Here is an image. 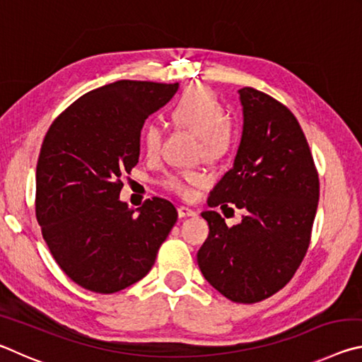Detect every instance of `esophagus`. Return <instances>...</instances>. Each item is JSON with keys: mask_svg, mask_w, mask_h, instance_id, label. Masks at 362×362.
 Returning a JSON list of instances; mask_svg holds the SVG:
<instances>
[{"mask_svg": "<svg viewBox=\"0 0 362 362\" xmlns=\"http://www.w3.org/2000/svg\"><path fill=\"white\" fill-rule=\"evenodd\" d=\"M177 212H179V217H180V218L196 216V211H193L192 207H188V206H180L179 209H177Z\"/></svg>", "mask_w": 362, "mask_h": 362, "instance_id": "1", "label": "esophagus"}]
</instances>
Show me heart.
Listing matches in <instances>:
<instances>
[{"label": "heart", "mask_w": 362, "mask_h": 362, "mask_svg": "<svg viewBox=\"0 0 362 362\" xmlns=\"http://www.w3.org/2000/svg\"><path fill=\"white\" fill-rule=\"evenodd\" d=\"M170 118L177 126L185 127L199 137V148L206 159L222 158L233 142V126L226 118L222 103L204 86H194L187 89L170 110ZM142 146L148 156L156 155L161 144V129L153 122L144 126ZM206 175L201 170H183L180 174L166 177L164 187L170 192L188 196L192 187L203 185Z\"/></svg>", "instance_id": "obj_1"}]
</instances>
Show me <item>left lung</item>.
Segmentation results:
<instances>
[{
    "mask_svg": "<svg viewBox=\"0 0 362 362\" xmlns=\"http://www.w3.org/2000/svg\"><path fill=\"white\" fill-rule=\"evenodd\" d=\"M243 136L233 168L209 194L211 207L243 209L226 226L216 211L201 216L209 236L198 265L214 289L238 303H255L289 283L310 246L320 179L308 142L283 103L252 88L238 90Z\"/></svg>",
    "mask_w": 362,
    "mask_h": 362,
    "instance_id": "left-lung-1",
    "label": "left lung"
}]
</instances>
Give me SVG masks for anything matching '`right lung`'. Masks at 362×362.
<instances>
[{"mask_svg":"<svg viewBox=\"0 0 362 362\" xmlns=\"http://www.w3.org/2000/svg\"><path fill=\"white\" fill-rule=\"evenodd\" d=\"M179 83L121 79L71 103L49 127L36 164V218L66 276L113 293L142 279L177 222L168 199L139 209L119 199L121 177L139 163L140 131Z\"/></svg>","mask_w":362,"mask_h":362,"instance_id":"add662e5","label":"right lung"}]
</instances>
